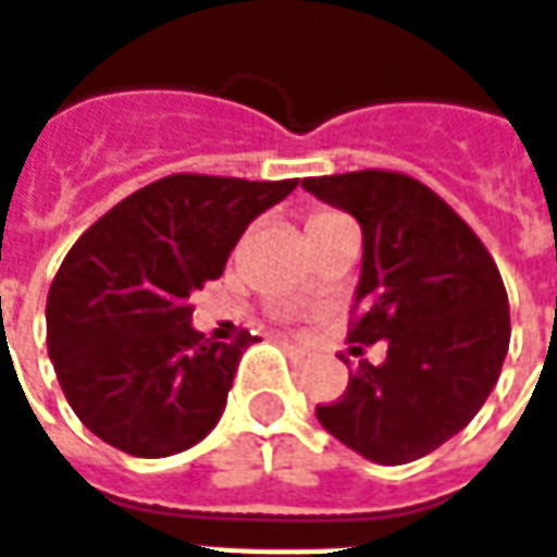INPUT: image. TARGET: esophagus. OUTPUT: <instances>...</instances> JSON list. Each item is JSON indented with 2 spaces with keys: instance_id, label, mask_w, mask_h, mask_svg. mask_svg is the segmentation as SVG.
Masks as SVG:
<instances>
[{
  "instance_id": "34e87169",
  "label": "esophagus",
  "mask_w": 557,
  "mask_h": 557,
  "mask_svg": "<svg viewBox=\"0 0 557 557\" xmlns=\"http://www.w3.org/2000/svg\"><path fill=\"white\" fill-rule=\"evenodd\" d=\"M283 339V346H286V349H289V355L292 358H295V361H304V358H307V355H310V351L304 349V346H295V343H292V339H286V337H280Z\"/></svg>"
}]
</instances>
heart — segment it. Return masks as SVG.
<instances>
[{
	"instance_id": "1",
	"label": "heart",
	"mask_w": 557,
	"mask_h": 557,
	"mask_svg": "<svg viewBox=\"0 0 557 557\" xmlns=\"http://www.w3.org/2000/svg\"><path fill=\"white\" fill-rule=\"evenodd\" d=\"M327 218H337V214H334V211H319V214H313V220H310V226H313V223H322V220Z\"/></svg>"
}]
</instances>
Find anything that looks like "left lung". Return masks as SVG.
<instances>
[{
  "instance_id": "left-lung-1",
  "label": "left lung",
  "mask_w": 557,
  "mask_h": 557,
  "mask_svg": "<svg viewBox=\"0 0 557 557\" xmlns=\"http://www.w3.org/2000/svg\"><path fill=\"white\" fill-rule=\"evenodd\" d=\"M358 220L363 235L351 343H387L343 399L315 418L379 466L432 454L486 403L510 346V310L490 250L454 208L399 172H346L301 184Z\"/></svg>"
}]
</instances>
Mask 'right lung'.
<instances>
[{"mask_svg": "<svg viewBox=\"0 0 557 557\" xmlns=\"http://www.w3.org/2000/svg\"><path fill=\"white\" fill-rule=\"evenodd\" d=\"M298 187L170 175L110 208L47 295V349L71 409L131 456L182 454L218 426L253 337L194 325L190 295L218 280L244 230Z\"/></svg>", "mask_w": 557, "mask_h": 557, "instance_id": "right-lung-1", "label": "right lung"}]
</instances>
